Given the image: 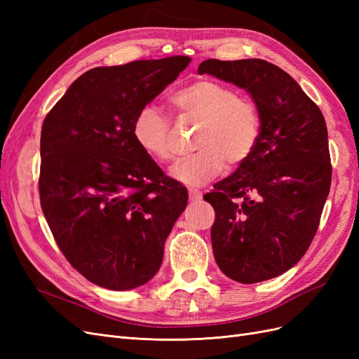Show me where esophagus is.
Listing matches in <instances>:
<instances>
[{
    "label": "esophagus",
    "mask_w": 359,
    "mask_h": 359,
    "mask_svg": "<svg viewBox=\"0 0 359 359\" xmlns=\"http://www.w3.org/2000/svg\"><path fill=\"white\" fill-rule=\"evenodd\" d=\"M202 190H198V189H189V198L190 201H199L202 199Z\"/></svg>",
    "instance_id": "obj_1"
}]
</instances>
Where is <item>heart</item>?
Wrapping results in <instances>:
<instances>
[{"instance_id":"1","label":"heart","mask_w":359,"mask_h":359,"mask_svg":"<svg viewBox=\"0 0 359 359\" xmlns=\"http://www.w3.org/2000/svg\"><path fill=\"white\" fill-rule=\"evenodd\" d=\"M180 116L198 121L194 153L172 166V177L187 186H202L226 166L244 163L256 149L262 133L259 106L248 97L238 95L229 85L199 79L170 97ZM132 133L142 151L160 161L175 157L177 148L169 119L158 107L147 104L133 121Z\"/></svg>"}]
</instances>
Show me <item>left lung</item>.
Wrapping results in <instances>:
<instances>
[{"mask_svg":"<svg viewBox=\"0 0 359 359\" xmlns=\"http://www.w3.org/2000/svg\"><path fill=\"white\" fill-rule=\"evenodd\" d=\"M198 73L247 90L262 115L253 154L203 196L215 211V262L244 285L274 278L318 232L332 177L327 123L293 78L265 60H206Z\"/></svg>","mask_w":359,"mask_h":359,"instance_id":"left-lung-1","label":"left lung"}]
</instances>
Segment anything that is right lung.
I'll list each match as a JSON object with an SVG mask.
<instances>
[{
    "instance_id": "1",
    "label": "right lung",
    "mask_w": 359,
    "mask_h": 359,
    "mask_svg": "<svg viewBox=\"0 0 359 359\" xmlns=\"http://www.w3.org/2000/svg\"><path fill=\"white\" fill-rule=\"evenodd\" d=\"M190 57L95 67L76 79L41 126L39 193L61 253L91 283L128 290L156 276L187 190L132 133L136 114Z\"/></svg>"
}]
</instances>
